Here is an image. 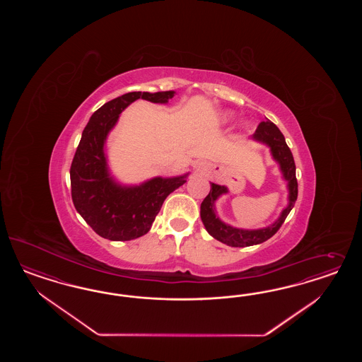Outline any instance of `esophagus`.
<instances>
[{
    "label": "esophagus",
    "instance_id": "esophagus-1",
    "mask_svg": "<svg viewBox=\"0 0 362 362\" xmlns=\"http://www.w3.org/2000/svg\"><path fill=\"white\" fill-rule=\"evenodd\" d=\"M197 171H200V168H197Z\"/></svg>",
    "mask_w": 362,
    "mask_h": 362
}]
</instances>
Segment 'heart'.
<instances>
[{"mask_svg":"<svg viewBox=\"0 0 362 362\" xmlns=\"http://www.w3.org/2000/svg\"><path fill=\"white\" fill-rule=\"evenodd\" d=\"M230 118H232L230 112H227V114H226V119H227V121H230Z\"/></svg>","mask_w":362,"mask_h":362,"instance_id":"b5f03b06","label":"heart"}]
</instances>
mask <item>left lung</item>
Here are the masks:
<instances>
[{"instance_id":"8db88e82","label":"left lung","mask_w":362,"mask_h":362,"mask_svg":"<svg viewBox=\"0 0 362 362\" xmlns=\"http://www.w3.org/2000/svg\"><path fill=\"white\" fill-rule=\"evenodd\" d=\"M253 141L264 143L271 148L272 158L280 165L281 174L285 180L288 182V206L283 209L280 218L271 224L269 227L260 228V230H241L230 227L228 224L223 223L216 216L215 211V202L223 194H227L228 189L226 186H219L211 183V189L207 197L202 202L200 206V218L209 230V235L216 240L221 241L230 247H250L255 244H260L269 238H272L280 227L283 226L286 216L289 215L291 209H293L297 200V179L296 165L293 160V155L291 153L288 144L285 142L284 135L277 129V126L271 121L262 122L256 132L252 135Z\"/></svg>"}]
</instances>
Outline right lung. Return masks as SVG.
I'll list each match as a JSON object with an SVG mask.
<instances>
[{"mask_svg":"<svg viewBox=\"0 0 362 362\" xmlns=\"http://www.w3.org/2000/svg\"><path fill=\"white\" fill-rule=\"evenodd\" d=\"M175 91H132L99 107L82 132L70 167L74 207L99 236L127 241L146 235L162 204L173 191L186 183V175L153 177L139 186H122L110 175L105 143L119 114L142 98L167 103Z\"/></svg>","mask_w":362,"mask_h":362,"instance_id":"right-lung-1","label":"right lung"}]
</instances>
